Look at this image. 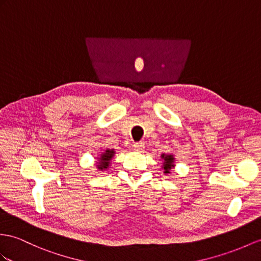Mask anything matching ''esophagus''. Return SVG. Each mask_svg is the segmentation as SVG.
<instances>
[{
    "label": "esophagus",
    "mask_w": 261,
    "mask_h": 261,
    "mask_svg": "<svg viewBox=\"0 0 261 261\" xmlns=\"http://www.w3.org/2000/svg\"><path fill=\"white\" fill-rule=\"evenodd\" d=\"M134 149L136 151H143L145 149V143L144 142H138V143H135L134 145Z\"/></svg>",
    "instance_id": "obj_1"
}]
</instances>
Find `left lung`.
<instances>
[{
	"label": "left lung",
	"mask_w": 261,
	"mask_h": 261,
	"mask_svg": "<svg viewBox=\"0 0 261 261\" xmlns=\"http://www.w3.org/2000/svg\"><path fill=\"white\" fill-rule=\"evenodd\" d=\"M162 158L164 160V163H163V169L165 170L164 173L169 174L171 167L175 166V165H174L175 158H174L173 155H165V154L162 155Z\"/></svg>",
	"instance_id": "left-lung-1"
}]
</instances>
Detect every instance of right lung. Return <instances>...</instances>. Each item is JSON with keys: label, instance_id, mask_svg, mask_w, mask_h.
Wrapping results in <instances>:
<instances>
[{"label": "right lung", "instance_id": "obj_1", "mask_svg": "<svg viewBox=\"0 0 261 261\" xmlns=\"http://www.w3.org/2000/svg\"><path fill=\"white\" fill-rule=\"evenodd\" d=\"M114 154H115V151L114 149H106L103 154L100 155V157L98 158V165H97V168L99 170H103V169H107L110 166V162L113 158Z\"/></svg>", "mask_w": 261, "mask_h": 261}]
</instances>
